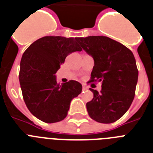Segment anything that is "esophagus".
<instances>
[{"label":"esophagus","instance_id":"34e87169","mask_svg":"<svg viewBox=\"0 0 153 153\" xmlns=\"http://www.w3.org/2000/svg\"><path fill=\"white\" fill-rule=\"evenodd\" d=\"M86 89H88L87 86H85V85H82V90H86Z\"/></svg>","mask_w":153,"mask_h":153}]
</instances>
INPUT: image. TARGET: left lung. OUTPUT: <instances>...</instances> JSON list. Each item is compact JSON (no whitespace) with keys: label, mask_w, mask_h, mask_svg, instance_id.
Segmentation results:
<instances>
[{"label":"left lung","mask_w":153,"mask_h":153,"mask_svg":"<svg viewBox=\"0 0 153 153\" xmlns=\"http://www.w3.org/2000/svg\"><path fill=\"white\" fill-rule=\"evenodd\" d=\"M82 48L93 56L92 82H102L101 91L90 88L94 98L86 104L91 119L111 123L127 111L134 98L138 78L134 54L125 45L105 36L79 38Z\"/></svg>","instance_id":"1"}]
</instances>
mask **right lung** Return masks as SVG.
Listing matches in <instances>:
<instances>
[{
  "instance_id": "1",
  "label": "right lung",
  "mask_w": 153,
  "mask_h": 153,
  "mask_svg": "<svg viewBox=\"0 0 153 153\" xmlns=\"http://www.w3.org/2000/svg\"><path fill=\"white\" fill-rule=\"evenodd\" d=\"M79 40L46 36L32 43L23 54L19 79L23 100L32 115L45 123L64 120L71 101L82 92L79 82L59 85L56 76L68 54L82 50Z\"/></svg>"
}]
</instances>
